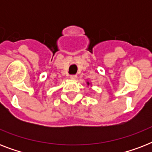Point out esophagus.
I'll list each match as a JSON object with an SVG mask.
<instances>
[{"instance_id": "obj_1", "label": "esophagus", "mask_w": 152, "mask_h": 152, "mask_svg": "<svg viewBox=\"0 0 152 152\" xmlns=\"http://www.w3.org/2000/svg\"><path fill=\"white\" fill-rule=\"evenodd\" d=\"M70 78H71L72 80H76V79L77 78V76H76V75H71V76H70Z\"/></svg>"}]
</instances>
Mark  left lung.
<instances>
[{"label":"left lung","instance_id":"1","mask_svg":"<svg viewBox=\"0 0 152 152\" xmlns=\"http://www.w3.org/2000/svg\"><path fill=\"white\" fill-rule=\"evenodd\" d=\"M87 84H88V86H91V83H89V82H87Z\"/></svg>","mask_w":152,"mask_h":152}]
</instances>
